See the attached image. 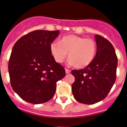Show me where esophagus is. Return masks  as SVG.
I'll list each match as a JSON object with an SVG mask.
<instances>
[{"instance_id": "1", "label": "esophagus", "mask_w": 127, "mask_h": 127, "mask_svg": "<svg viewBox=\"0 0 127 127\" xmlns=\"http://www.w3.org/2000/svg\"><path fill=\"white\" fill-rule=\"evenodd\" d=\"M71 72V70H69V69H67V68H65V73L66 74H70Z\"/></svg>"}]
</instances>
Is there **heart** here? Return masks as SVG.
<instances>
[{
    "instance_id": "obj_1",
    "label": "heart",
    "mask_w": 127,
    "mask_h": 127,
    "mask_svg": "<svg viewBox=\"0 0 127 127\" xmlns=\"http://www.w3.org/2000/svg\"><path fill=\"white\" fill-rule=\"evenodd\" d=\"M96 43L91 38H85L74 34L63 36L59 43L53 42L50 51L57 63H62L67 57L76 68H83L90 64L96 54Z\"/></svg>"
}]
</instances>
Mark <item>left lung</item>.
Returning a JSON list of instances; mask_svg holds the SVG:
<instances>
[{"mask_svg":"<svg viewBox=\"0 0 127 127\" xmlns=\"http://www.w3.org/2000/svg\"><path fill=\"white\" fill-rule=\"evenodd\" d=\"M97 53L85 68L72 70L75 77L72 91L75 99L85 104H94L104 99L116 78L118 58L110 41L95 35Z\"/></svg>","mask_w":127,"mask_h":127,"instance_id":"1","label":"left lung"}]
</instances>
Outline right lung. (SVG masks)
<instances>
[{
  "instance_id": "1",
  "label": "right lung",
  "mask_w": 127,
  "mask_h": 127,
  "mask_svg": "<svg viewBox=\"0 0 127 127\" xmlns=\"http://www.w3.org/2000/svg\"><path fill=\"white\" fill-rule=\"evenodd\" d=\"M60 31L34 30L20 38L13 47L9 61L13 89L27 102L40 104L51 99L56 83L65 75L55 62L50 45Z\"/></svg>"
}]
</instances>
